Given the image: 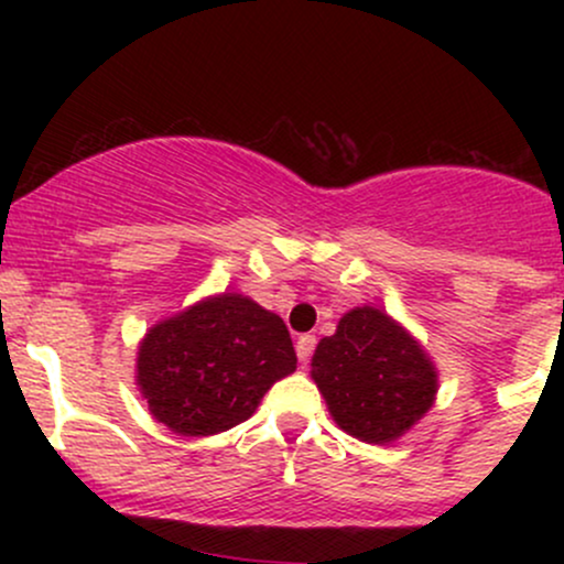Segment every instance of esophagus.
Here are the masks:
<instances>
[{"label":"esophagus","mask_w":564,"mask_h":564,"mask_svg":"<svg viewBox=\"0 0 564 564\" xmlns=\"http://www.w3.org/2000/svg\"><path fill=\"white\" fill-rule=\"evenodd\" d=\"M313 349H315V336L313 334H302L300 339H296V358H300L302 366H307Z\"/></svg>","instance_id":"1"}]
</instances>
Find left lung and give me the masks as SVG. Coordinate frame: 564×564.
<instances>
[{"label": "left lung", "instance_id": "left-lung-1", "mask_svg": "<svg viewBox=\"0 0 564 564\" xmlns=\"http://www.w3.org/2000/svg\"><path fill=\"white\" fill-rule=\"evenodd\" d=\"M310 377L336 426L373 445H390L422 422L440 390L422 341L371 304L352 307L323 336Z\"/></svg>", "mask_w": 564, "mask_h": 564}]
</instances>
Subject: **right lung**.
<instances>
[{
    "instance_id": "obj_1",
    "label": "right lung",
    "mask_w": 564,
    "mask_h": 564,
    "mask_svg": "<svg viewBox=\"0 0 564 564\" xmlns=\"http://www.w3.org/2000/svg\"><path fill=\"white\" fill-rule=\"evenodd\" d=\"M296 371L286 323L238 291L204 296L140 339L134 381L153 419L185 437L232 430Z\"/></svg>"
}]
</instances>
